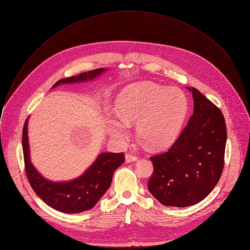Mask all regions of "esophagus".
<instances>
[{
	"mask_svg": "<svg viewBox=\"0 0 250 250\" xmlns=\"http://www.w3.org/2000/svg\"><path fill=\"white\" fill-rule=\"evenodd\" d=\"M136 160H137L136 156L131 155V154H125V162L126 163H131V162H134Z\"/></svg>",
	"mask_w": 250,
	"mask_h": 250,
	"instance_id": "obj_1",
	"label": "esophagus"
}]
</instances>
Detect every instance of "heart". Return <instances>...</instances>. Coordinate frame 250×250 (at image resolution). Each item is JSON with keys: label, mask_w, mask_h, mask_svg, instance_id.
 Listing matches in <instances>:
<instances>
[{"label": "heart", "mask_w": 250, "mask_h": 250, "mask_svg": "<svg viewBox=\"0 0 250 250\" xmlns=\"http://www.w3.org/2000/svg\"><path fill=\"white\" fill-rule=\"evenodd\" d=\"M188 103L184 93L152 82H139L125 88L117 100V118L106 123L109 133L120 141L129 135V125H137L139 139L160 149L176 139L184 124Z\"/></svg>", "instance_id": "obj_1"}]
</instances>
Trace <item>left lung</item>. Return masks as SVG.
Returning a JSON list of instances; mask_svg holds the SVG:
<instances>
[{"mask_svg": "<svg viewBox=\"0 0 250 250\" xmlns=\"http://www.w3.org/2000/svg\"><path fill=\"white\" fill-rule=\"evenodd\" d=\"M194 112L167 152L150 157V194L162 205L184 208L204 200L219 182L225 161L227 126L221 110L189 88Z\"/></svg>", "mask_w": 250, "mask_h": 250, "instance_id": "8db88e82", "label": "left lung"}]
</instances>
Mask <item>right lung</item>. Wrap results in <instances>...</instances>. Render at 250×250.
<instances>
[{
	"label": "right lung",
	"instance_id": "right-lung-1",
	"mask_svg": "<svg viewBox=\"0 0 250 250\" xmlns=\"http://www.w3.org/2000/svg\"><path fill=\"white\" fill-rule=\"evenodd\" d=\"M105 71V68H98L77 76L61 79L52 86V89L62 84L94 80ZM27 125L28 119L22 130V150L27 180L35 194L49 207L66 213H78L94 208L110 188L116 169L125 162L124 153L102 152L81 176L73 180L50 181L35 169L30 161Z\"/></svg>",
	"mask_w": 250,
	"mask_h": 250
}]
</instances>
